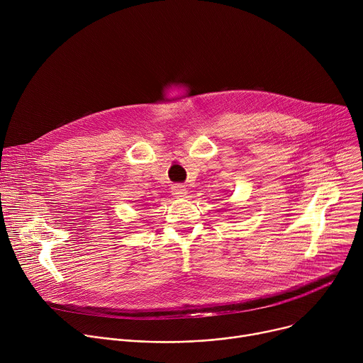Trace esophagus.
Returning <instances> with one entry per match:
<instances>
[{"label": "esophagus", "mask_w": 363, "mask_h": 363, "mask_svg": "<svg viewBox=\"0 0 363 363\" xmlns=\"http://www.w3.org/2000/svg\"><path fill=\"white\" fill-rule=\"evenodd\" d=\"M172 191V195L174 196H177V198H182V196H185L188 192H186V188H185V185H182V184H175L172 188H171Z\"/></svg>", "instance_id": "esophagus-1"}]
</instances>
